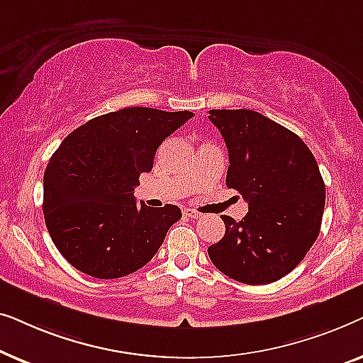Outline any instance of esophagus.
<instances>
[{"instance_id":"34e87169","label":"esophagus","mask_w":363,"mask_h":363,"mask_svg":"<svg viewBox=\"0 0 363 363\" xmlns=\"http://www.w3.org/2000/svg\"><path fill=\"white\" fill-rule=\"evenodd\" d=\"M183 215L185 216H188V218H201V213L200 211H196V210H191V208H185V210H183Z\"/></svg>"}]
</instances>
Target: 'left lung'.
<instances>
[{
  "label": "left lung",
  "instance_id": "1",
  "mask_svg": "<svg viewBox=\"0 0 363 363\" xmlns=\"http://www.w3.org/2000/svg\"><path fill=\"white\" fill-rule=\"evenodd\" d=\"M230 155L226 185L247 201L241 221L208 247L213 264L245 284H269L304 259L320 231L325 185L309 147L259 112L210 111Z\"/></svg>",
  "mask_w": 363,
  "mask_h": 363
}]
</instances>
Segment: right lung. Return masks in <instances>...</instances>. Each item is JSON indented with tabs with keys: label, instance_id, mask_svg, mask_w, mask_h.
<instances>
[{
	"label": "right lung",
	"instance_id": "right-lung-1",
	"mask_svg": "<svg viewBox=\"0 0 363 363\" xmlns=\"http://www.w3.org/2000/svg\"><path fill=\"white\" fill-rule=\"evenodd\" d=\"M193 112L127 107L64 138L44 172L43 211L59 252L97 279L128 276L157 255L180 208L137 206L133 188L157 148Z\"/></svg>",
	"mask_w": 363,
	"mask_h": 363
}]
</instances>
